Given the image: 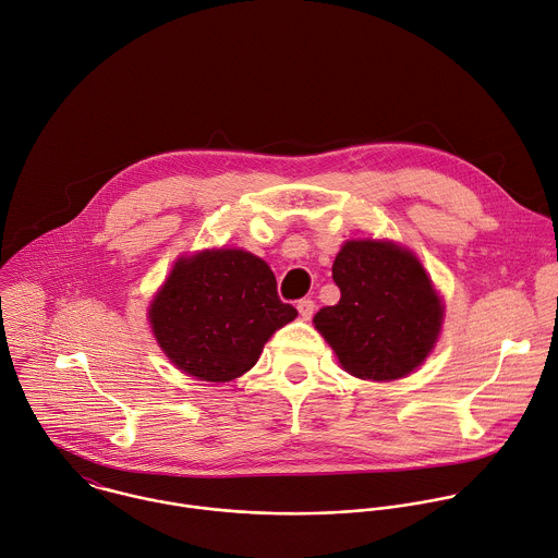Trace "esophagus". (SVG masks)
I'll return each instance as SVG.
<instances>
[{
	"label": "esophagus",
	"instance_id": "1",
	"mask_svg": "<svg viewBox=\"0 0 558 558\" xmlns=\"http://www.w3.org/2000/svg\"><path fill=\"white\" fill-rule=\"evenodd\" d=\"M298 311L304 319H311V315L315 313V302L311 298H302V300H298Z\"/></svg>",
	"mask_w": 558,
	"mask_h": 558
}]
</instances>
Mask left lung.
I'll use <instances>...</instances> for the list:
<instances>
[{
  "mask_svg": "<svg viewBox=\"0 0 558 558\" xmlns=\"http://www.w3.org/2000/svg\"><path fill=\"white\" fill-rule=\"evenodd\" d=\"M332 280L341 298L313 322L345 373L395 381L425 361L442 304L414 254L395 243L348 241L332 263Z\"/></svg>",
  "mask_w": 558,
  "mask_h": 558,
  "instance_id": "1",
  "label": "left lung"
}]
</instances>
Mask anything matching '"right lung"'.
<instances>
[{"label":"right lung","instance_id":"right-lung-1","mask_svg":"<svg viewBox=\"0 0 558 558\" xmlns=\"http://www.w3.org/2000/svg\"><path fill=\"white\" fill-rule=\"evenodd\" d=\"M148 315L179 369L226 384L247 373L274 330L298 311L278 298L265 260L243 250H217L181 258Z\"/></svg>","mask_w":558,"mask_h":558}]
</instances>
